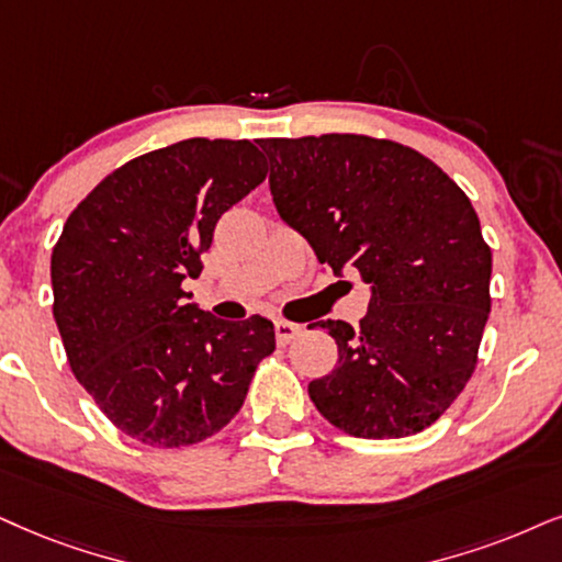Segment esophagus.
Instances as JSON below:
<instances>
[{
    "mask_svg": "<svg viewBox=\"0 0 562 562\" xmlns=\"http://www.w3.org/2000/svg\"><path fill=\"white\" fill-rule=\"evenodd\" d=\"M301 331H303L301 324L282 322V318H280V322H274V334H277V342H280V345L293 342V339H295Z\"/></svg>",
    "mask_w": 562,
    "mask_h": 562,
    "instance_id": "1",
    "label": "esophagus"
}]
</instances>
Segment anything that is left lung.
<instances>
[{
  "mask_svg": "<svg viewBox=\"0 0 562 562\" xmlns=\"http://www.w3.org/2000/svg\"><path fill=\"white\" fill-rule=\"evenodd\" d=\"M269 191L334 274L371 285L360 326L318 322L337 342L311 402L355 438L415 436L472 379L490 316L493 254L477 212L436 162L366 134L261 139Z\"/></svg>",
  "mask_w": 562,
  "mask_h": 562,
  "instance_id": "1",
  "label": "left lung"
}]
</instances>
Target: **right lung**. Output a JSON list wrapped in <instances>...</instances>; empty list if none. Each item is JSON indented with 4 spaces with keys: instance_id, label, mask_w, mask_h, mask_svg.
<instances>
[{
    "instance_id": "obj_1",
    "label": "right lung",
    "mask_w": 562,
    "mask_h": 562,
    "mask_svg": "<svg viewBox=\"0 0 562 562\" xmlns=\"http://www.w3.org/2000/svg\"><path fill=\"white\" fill-rule=\"evenodd\" d=\"M267 179L248 139H183L124 162L67 217L54 318L77 381L126 436L179 449L223 430L274 352L265 316L223 322L181 288L217 220Z\"/></svg>"
}]
</instances>
